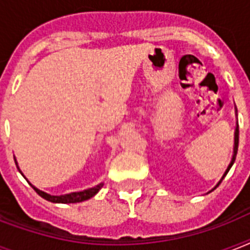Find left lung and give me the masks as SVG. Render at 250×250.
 Returning a JSON list of instances; mask_svg holds the SVG:
<instances>
[{"instance_id": "obj_1", "label": "left lung", "mask_w": 250, "mask_h": 250, "mask_svg": "<svg viewBox=\"0 0 250 250\" xmlns=\"http://www.w3.org/2000/svg\"><path fill=\"white\" fill-rule=\"evenodd\" d=\"M237 146H239V125H236V129H235V146H233V156H232V160H231V164L229 165V167H227V170H226L225 175H223V178H225L226 175H227V172L229 171V168H231V166L233 165V162H235V160H236V154H237ZM223 178H222V180H223ZM221 180V182H222ZM221 182L218 183L217 187L221 184Z\"/></svg>"}]
</instances>
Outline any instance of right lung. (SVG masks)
<instances>
[{
  "label": "right lung",
  "instance_id": "right-lung-1",
  "mask_svg": "<svg viewBox=\"0 0 250 250\" xmlns=\"http://www.w3.org/2000/svg\"><path fill=\"white\" fill-rule=\"evenodd\" d=\"M17 165V162H15ZM32 186V184H31ZM102 186L104 184H98V186L93 187V188H89V189H85V190H82V192H74V193H68V194H63V196H52V194H48L42 192V190L37 189L36 187H33L32 188L36 190V193L39 196H41L42 198L45 200H48L50 202H57V204H75V202H82V201H85L88 198L93 197L94 194L97 193L98 190L101 189Z\"/></svg>",
  "mask_w": 250,
  "mask_h": 250
}]
</instances>
